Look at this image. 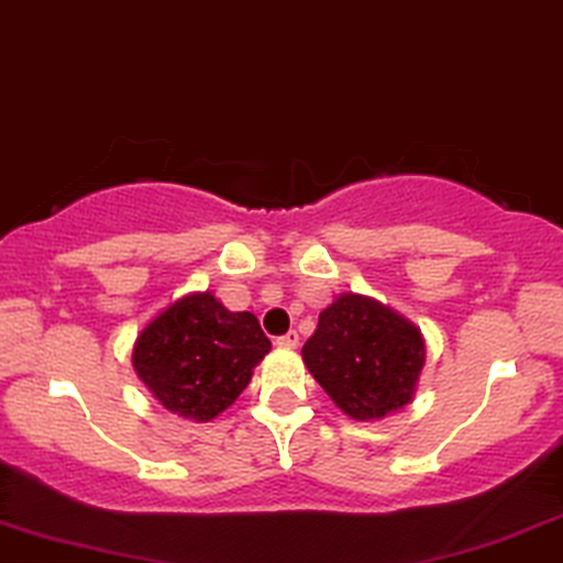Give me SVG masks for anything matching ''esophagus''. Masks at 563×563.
<instances>
[{
	"label": "esophagus",
	"mask_w": 563,
	"mask_h": 563,
	"mask_svg": "<svg viewBox=\"0 0 563 563\" xmlns=\"http://www.w3.org/2000/svg\"><path fill=\"white\" fill-rule=\"evenodd\" d=\"M275 344H277V347H288V350L298 347V332H296V329H290V332L277 336Z\"/></svg>",
	"instance_id": "esophagus-1"
}]
</instances>
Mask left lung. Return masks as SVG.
Segmentation results:
<instances>
[{"instance_id":"left-lung-1","label":"left lung","mask_w":563,"mask_h":563,"mask_svg":"<svg viewBox=\"0 0 563 563\" xmlns=\"http://www.w3.org/2000/svg\"><path fill=\"white\" fill-rule=\"evenodd\" d=\"M303 363L352 419H384L415 399L424 365L422 332L388 306L342 294L319 313Z\"/></svg>"}]
</instances>
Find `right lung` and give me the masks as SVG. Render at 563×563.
<instances>
[{"label":"right lung","mask_w":563,"mask_h":563,"mask_svg":"<svg viewBox=\"0 0 563 563\" xmlns=\"http://www.w3.org/2000/svg\"><path fill=\"white\" fill-rule=\"evenodd\" d=\"M267 352L257 317L229 311L206 290L148 321L133 347V368L172 415L211 422L236 401Z\"/></svg>","instance_id":"add662e5"}]
</instances>
